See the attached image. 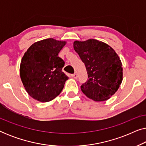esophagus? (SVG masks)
Here are the masks:
<instances>
[{
    "mask_svg": "<svg viewBox=\"0 0 146 146\" xmlns=\"http://www.w3.org/2000/svg\"><path fill=\"white\" fill-rule=\"evenodd\" d=\"M71 76H72V77L74 78H75V79H76L78 78L77 74H72Z\"/></svg>",
    "mask_w": 146,
    "mask_h": 146,
    "instance_id": "1",
    "label": "esophagus"
}]
</instances>
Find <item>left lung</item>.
I'll return each mask as SVG.
<instances>
[{
	"mask_svg": "<svg viewBox=\"0 0 146 146\" xmlns=\"http://www.w3.org/2000/svg\"><path fill=\"white\" fill-rule=\"evenodd\" d=\"M74 48L84 63L88 79L81 90L90 99L105 101L114 94L122 81L120 59L112 48L95 39L75 41Z\"/></svg>",
	"mask_w": 146,
	"mask_h": 146,
	"instance_id": "1",
	"label": "left lung"
}]
</instances>
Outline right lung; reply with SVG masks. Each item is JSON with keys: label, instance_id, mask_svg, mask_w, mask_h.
<instances>
[{"label": "right lung", "instance_id": "add662e5", "mask_svg": "<svg viewBox=\"0 0 146 146\" xmlns=\"http://www.w3.org/2000/svg\"><path fill=\"white\" fill-rule=\"evenodd\" d=\"M66 43L44 39L32 44L24 54L20 75L25 90L34 99L47 102L62 90L68 77L62 70L64 61L58 55Z\"/></svg>", "mask_w": 146, "mask_h": 146}]
</instances>
